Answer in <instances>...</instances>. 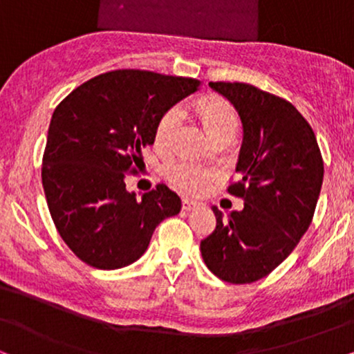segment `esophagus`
I'll use <instances>...</instances> for the list:
<instances>
[{
	"label": "esophagus",
	"instance_id": "34e87169",
	"mask_svg": "<svg viewBox=\"0 0 354 354\" xmlns=\"http://www.w3.org/2000/svg\"><path fill=\"white\" fill-rule=\"evenodd\" d=\"M181 207H183V210H185V212H191V210H194L196 207H197V202L189 201V199H183Z\"/></svg>",
	"mask_w": 354,
	"mask_h": 354
}]
</instances>
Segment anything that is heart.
<instances>
[{"label": "heart", "mask_w": 354, "mask_h": 354, "mask_svg": "<svg viewBox=\"0 0 354 354\" xmlns=\"http://www.w3.org/2000/svg\"><path fill=\"white\" fill-rule=\"evenodd\" d=\"M199 115L214 139L220 138V136L236 134V113L225 100L212 98V100L202 102L199 105ZM183 118H185V111L180 105L171 106L160 118L157 129H155V147L158 150H169L173 147ZM167 176L176 189L187 192V194H197V192L205 191L209 187L210 183L215 180L216 171L214 168L189 162V160H178V162L169 165Z\"/></svg>", "instance_id": "heart-1"}]
</instances>
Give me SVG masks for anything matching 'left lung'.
Returning a JSON list of instances; mask_svg holds the SVG:
<instances>
[{
	"instance_id": "1",
	"label": "left lung",
	"mask_w": 354,
	"mask_h": 354,
	"mask_svg": "<svg viewBox=\"0 0 354 354\" xmlns=\"http://www.w3.org/2000/svg\"><path fill=\"white\" fill-rule=\"evenodd\" d=\"M238 111L243 142L238 181L244 209L223 215L201 241L205 266L228 283H252L277 268L308 232L324 180L314 131L283 98L243 82H209Z\"/></svg>"
}]
</instances>
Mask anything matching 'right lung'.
Returning a JSON list of instances; mask_svg holds the SVG:
<instances>
[{
  "label": "right lung",
  "mask_w": 354,
  "mask_h": 354,
  "mask_svg": "<svg viewBox=\"0 0 354 354\" xmlns=\"http://www.w3.org/2000/svg\"><path fill=\"white\" fill-rule=\"evenodd\" d=\"M201 81L120 69L84 82L51 116L41 183L59 236L88 266L115 270L147 251L155 228L181 210L165 185L142 199L126 176L144 163L165 113Z\"/></svg>",
  "instance_id": "right-lung-1"
}]
</instances>
